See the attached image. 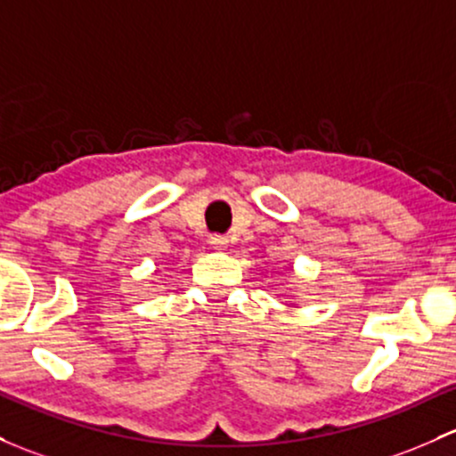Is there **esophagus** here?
Returning <instances> with one entry per match:
<instances>
[{
	"mask_svg": "<svg viewBox=\"0 0 456 456\" xmlns=\"http://www.w3.org/2000/svg\"><path fill=\"white\" fill-rule=\"evenodd\" d=\"M209 244H212L214 248H224L227 247V238L220 236V233H214V236H209Z\"/></svg>",
	"mask_w": 456,
	"mask_h": 456,
	"instance_id": "34e87169",
	"label": "esophagus"
}]
</instances>
